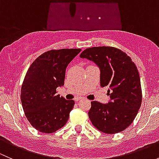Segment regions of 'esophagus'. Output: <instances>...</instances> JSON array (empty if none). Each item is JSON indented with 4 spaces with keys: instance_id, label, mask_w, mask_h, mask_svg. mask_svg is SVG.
<instances>
[{
    "instance_id": "obj_1",
    "label": "esophagus",
    "mask_w": 159,
    "mask_h": 159,
    "mask_svg": "<svg viewBox=\"0 0 159 159\" xmlns=\"http://www.w3.org/2000/svg\"><path fill=\"white\" fill-rule=\"evenodd\" d=\"M81 98H77L75 99V100H76V101H80V100H81Z\"/></svg>"
}]
</instances>
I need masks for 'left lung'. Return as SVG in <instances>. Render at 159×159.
I'll list each match as a JSON object with an SVG mask.
<instances>
[{
	"instance_id": "left-lung-1",
	"label": "left lung",
	"mask_w": 159,
	"mask_h": 159,
	"mask_svg": "<svg viewBox=\"0 0 159 159\" xmlns=\"http://www.w3.org/2000/svg\"><path fill=\"white\" fill-rule=\"evenodd\" d=\"M80 57L94 61L101 70L100 85L109 87L107 105L91 102L89 117L93 125L105 134L127 129L135 118L142 101L140 77L135 64L121 50L114 47L86 48Z\"/></svg>"
}]
</instances>
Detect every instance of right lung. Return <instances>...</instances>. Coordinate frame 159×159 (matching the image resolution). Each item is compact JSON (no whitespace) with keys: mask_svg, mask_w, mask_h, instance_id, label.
<instances>
[{"mask_svg":"<svg viewBox=\"0 0 159 159\" xmlns=\"http://www.w3.org/2000/svg\"><path fill=\"white\" fill-rule=\"evenodd\" d=\"M81 51L50 50L37 57L28 68L20 100L27 119L40 132H55L68 121L75 102L60 97L56 89L64 85L67 66Z\"/></svg>","mask_w":159,"mask_h":159,"instance_id":"obj_1","label":"right lung"}]
</instances>
